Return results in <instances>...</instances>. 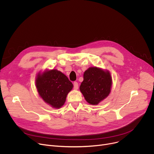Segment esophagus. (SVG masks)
Instances as JSON below:
<instances>
[{
    "label": "esophagus",
    "instance_id": "34e87169",
    "mask_svg": "<svg viewBox=\"0 0 154 154\" xmlns=\"http://www.w3.org/2000/svg\"><path fill=\"white\" fill-rule=\"evenodd\" d=\"M79 88V84L77 82H74V90H77Z\"/></svg>",
    "mask_w": 154,
    "mask_h": 154
}]
</instances>
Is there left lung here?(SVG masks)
<instances>
[{
    "mask_svg": "<svg viewBox=\"0 0 154 154\" xmlns=\"http://www.w3.org/2000/svg\"><path fill=\"white\" fill-rule=\"evenodd\" d=\"M112 85V79L108 71L91 67L84 72L80 90L87 102L97 105L109 95Z\"/></svg>",
    "mask_w": 154,
    "mask_h": 154,
    "instance_id": "left-lung-1",
    "label": "left lung"
}]
</instances>
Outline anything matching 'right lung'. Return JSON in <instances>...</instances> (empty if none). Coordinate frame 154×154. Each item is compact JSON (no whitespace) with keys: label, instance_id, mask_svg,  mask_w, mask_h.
Segmentation results:
<instances>
[{"label":"right lung","instance_id":"obj_1","mask_svg":"<svg viewBox=\"0 0 154 154\" xmlns=\"http://www.w3.org/2000/svg\"><path fill=\"white\" fill-rule=\"evenodd\" d=\"M35 81L39 96L55 108H60L64 105L68 94L73 88L66 76L54 69L39 72Z\"/></svg>","mask_w":154,"mask_h":154}]
</instances>
